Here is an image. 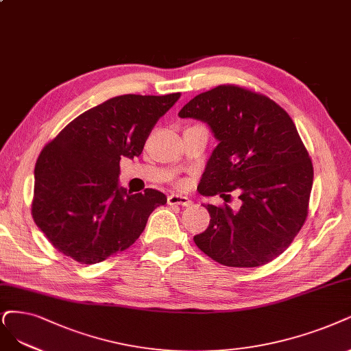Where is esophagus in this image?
Returning a JSON list of instances; mask_svg holds the SVG:
<instances>
[{
  "mask_svg": "<svg viewBox=\"0 0 351 351\" xmlns=\"http://www.w3.org/2000/svg\"><path fill=\"white\" fill-rule=\"evenodd\" d=\"M167 204L169 205H182V206H189L192 201L188 197L178 195V193H172V195L167 197Z\"/></svg>",
  "mask_w": 351,
  "mask_h": 351,
  "instance_id": "1",
  "label": "esophagus"
}]
</instances>
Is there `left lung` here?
<instances>
[{
    "instance_id": "obj_1",
    "label": "left lung",
    "mask_w": 351,
    "mask_h": 351,
    "mask_svg": "<svg viewBox=\"0 0 351 351\" xmlns=\"http://www.w3.org/2000/svg\"><path fill=\"white\" fill-rule=\"evenodd\" d=\"M180 119L210 125L218 145L206 162L199 192L239 191L241 206L204 205L210 226L193 237L213 261L257 267L289 247L308 215L314 169L288 112L270 98L219 85L192 98Z\"/></svg>"
}]
</instances>
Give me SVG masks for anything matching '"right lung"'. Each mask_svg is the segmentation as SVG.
<instances>
[{
    "mask_svg": "<svg viewBox=\"0 0 351 351\" xmlns=\"http://www.w3.org/2000/svg\"><path fill=\"white\" fill-rule=\"evenodd\" d=\"M179 97H114L77 115L43 147L32 214L55 249L95 265L140 237L149 215L167 199L156 189L132 193L120 186V160L141 154L152 128Z\"/></svg>",
    "mask_w": 351,
    "mask_h": 351,
    "instance_id": "obj_1",
    "label": "right lung"
}]
</instances>
